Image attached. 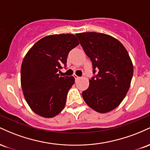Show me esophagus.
<instances>
[{
    "instance_id": "obj_1",
    "label": "esophagus",
    "mask_w": 150,
    "mask_h": 150,
    "mask_svg": "<svg viewBox=\"0 0 150 150\" xmlns=\"http://www.w3.org/2000/svg\"><path fill=\"white\" fill-rule=\"evenodd\" d=\"M74 77H75V80H78L79 78H80V77H78V76H77L76 75H74Z\"/></svg>"
}]
</instances>
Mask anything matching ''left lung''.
Listing matches in <instances>:
<instances>
[{
	"label": "left lung",
	"mask_w": 150,
	"mask_h": 150,
	"mask_svg": "<svg viewBox=\"0 0 150 150\" xmlns=\"http://www.w3.org/2000/svg\"><path fill=\"white\" fill-rule=\"evenodd\" d=\"M92 63L88 89L82 93L89 107L99 113L112 111L123 100L133 74V66L123 44L111 36L97 32L75 34Z\"/></svg>",
	"instance_id": "left-lung-1"
}]
</instances>
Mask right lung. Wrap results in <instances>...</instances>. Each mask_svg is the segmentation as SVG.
<instances>
[{"label":"right lung","mask_w":150,"mask_h":150,"mask_svg":"<svg viewBox=\"0 0 150 150\" xmlns=\"http://www.w3.org/2000/svg\"><path fill=\"white\" fill-rule=\"evenodd\" d=\"M79 44L75 35H49L29 50L21 67V86L31 109L44 118H52L65 107L68 91L75 82L73 76H59L67 57Z\"/></svg>","instance_id":"right-lung-1"}]
</instances>
